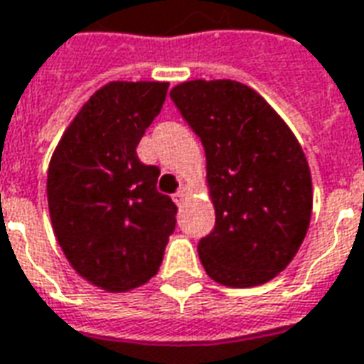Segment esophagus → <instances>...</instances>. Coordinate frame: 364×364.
Masks as SVG:
<instances>
[{
  "mask_svg": "<svg viewBox=\"0 0 364 364\" xmlns=\"http://www.w3.org/2000/svg\"><path fill=\"white\" fill-rule=\"evenodd\" d=\"M172 200H174V203H176V205H182V203H184V200H186L184 190H178V192L172 196Z\"/></svg>",
  "mask_w": 364,
  "mask_h": 364,
  "instance_id": "34e87169",
  "label": "esophagus"
}]
</instances>
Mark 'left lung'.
<instances>
[{"label": "left lung", "instance_id": "obj_1", "mask_svg": "<svg viewBox=\"0 0 364 364\" xmlns=\"http://www.w3.org/2000/svg\"><path fill=\"white\" fill-rule=\"evenodd\" d=\"M171 98L208 161L215 227L198 244L201 264L227 287L267 283L291 264L310 225L312 178L301 145L238 81H186Z\"/></svg>", "mask_w": 364, "mask_h": 364}]
</instances>
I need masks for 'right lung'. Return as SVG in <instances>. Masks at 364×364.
Wrapping results in <instances>:
<instances>
[{
    "instance_id": "right-lung-1",
    "label": "right lung",
    "mask_w": 364,
    "mask_h": 364,
    "mask_svg": "<svg viewBox=\"0 0 364 364\" xmlns=\"http://www.w3.org/2000/svg\"><path fill=\"white\" fill-rule=\"evenodd\" d=\"M168 91L159 81L100 87L58 143L48 168V209L65 258L92 285L124 293L147 283L176 227L174 201L156 190L159 168L135 147Z\"/></svg>"
}]
</instances>
